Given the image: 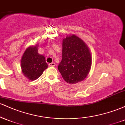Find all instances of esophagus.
Returning a JSON list of instances; mask_svg holds the SVG:
<instances>
[{
  "instance_id": "34e87169",
  "label": "esophagus",
  "mask_w": 125,
  "mask_h": 125,
  "mask_svg": "<svg viewBox=\"0 0 125 125\" xmlns=\"http://www.w3.org/2000/svg\"><path fill=\"white\" fill-rule=\"evenodd\" d=\"M49 66H55V63H54V62H52V63H51L49 64Z\"/></svg>"
}]
</instances>
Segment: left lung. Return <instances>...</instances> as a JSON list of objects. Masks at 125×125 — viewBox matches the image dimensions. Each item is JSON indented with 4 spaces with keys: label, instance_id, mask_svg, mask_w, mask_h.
Returning <instances> with one entry per match:
<instances>
[{
    "label": "left lung",
    "instance_id": "left-lung-1",
    "mask_svg": "<svg viewBox=\"0 0 125 125\" xmlns=\"http://www.w3.org/2000/svg\"><path fill=\"white\" fill-rule=\"evenodd\" d=\"M91 65L89 49L81 38L72 35L63 39L62 59L58 69L67 83L75 84L83 81Z\"/></svg>",
    "mask_w": 125,
    "mask_h": 125
}]
</instances>
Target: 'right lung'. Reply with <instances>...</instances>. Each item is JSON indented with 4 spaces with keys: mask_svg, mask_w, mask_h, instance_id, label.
Wrapping results in <instances>:
<instances>
[{
    "mask_svg": "<svg viewBox=\"0 0 125 125\" xmlns=\"http://www.w3.org/2000/svg\"><path fill=\"white\" fill-rule=\"evenodd\" d=\"M38 44L26 49L21 59V72L31 81H35L48 67L44 56L39 54Z\"/></svg>",
    "mask_w": 125,
    "mask_h": 125,
    "instance_id": "1",
    "label": "right lung"
}]
</instances>
